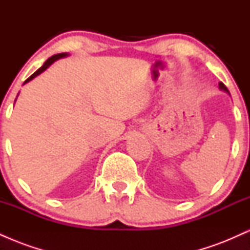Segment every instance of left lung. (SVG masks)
I'll list each match as a JSON object with an SVG mask.
<instances>
[{
    "mask_svg": "<svg viewBox=\"0 0 250 250\" xmlns=\"http://www.w3.org/2000/svg\"><path fill=\"white\" fill-rule=\"evenodd\" d=\"M219 88L221 89V90L226 91V93H227V94H229V95H230V93H229V90H228V89H227V87H226V85H225V84H223V83H222V82H220V83H219Z\"/></svg>",
    "mask_w": 250,
    "mask_h": 250,
    "instance_id": "obj_1",
    "label": "left lung"
}]
</instances>
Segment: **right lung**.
I'll return each mask as SVG.
<instances>
[{
	"instance_id": "1",
	"label": "right lung",
	"mask_w": 250,
	"mask_h": 250,
	"mask_svg": "<svg viewBox=\"0 0 250 250\" xmlns=\"http://www.w3.org/2000/svg\"><path fill=\"white\" fill-rule=\"evenodd\" d=\"M67 56H69V54H68V53H61V54H56V55H53L51 57H49V59H48L47 61H45L44 63H43V65H42L41 68H39V69H37V70L35 71V73H34L33 75H31V76L29 77V79L25 80L23 84H25V83H28L29 81H31V80H33V79H35L36 76H39V75H40V74H42L43 71H44L45 69H47V68H49L50 65L53 64L54 62L57 61V60L63 59V57H67ZM15 101H16V100H15Z\"/></svg>"
}]
</instances>
